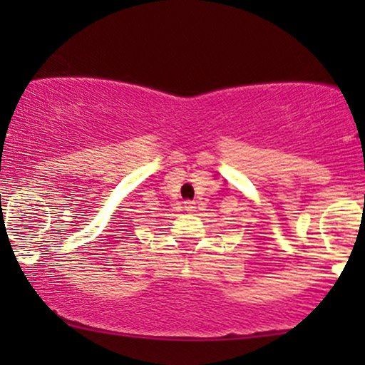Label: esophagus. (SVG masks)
Masks as SVG:
<instances>
[{
	"label": "esophagus",
	"instance_id": "obj_1",
	"mask_svg": "<svg viewBox=\"0 0 365 365\" xmlns=\"http://www.w3.org/2000/svg\"><path fill=\"white\" fill-rule=\"evenodd\" d=\"M184 209H186V211H192V209H194V202L186 201V202H184Z\"/></svg>",
	"mask_w": 365,
	"mask_h": 365
}]
</instances>
